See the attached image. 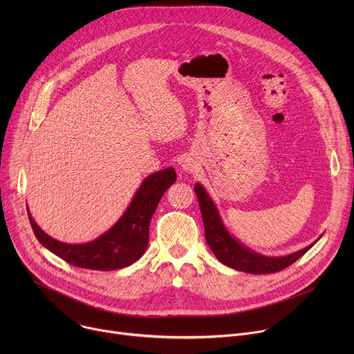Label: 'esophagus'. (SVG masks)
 Masks as SVG:
<instances>
[{
    "mask_svg": "<svg viewBox=\"0 0 354 354\" xmlns=\"http://www.w3.org/2000/svg\"><path fill=\"white\" fill-rule=\"evenodd\" d=\"M182 168H183V171H186V172H193V171L197 168V162H196L194 158L186 157V158L182 161Z\"/></svg>",
    "mask_w": 354,
    "mask_h": 354,
    "instance_id": "esophagus-1",
    "label": "esophagus"
}]
</instances>
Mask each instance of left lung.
Returning a JSON list of instances; mask_svg holds the SVG:
<instances>
[{
    "label": "left lung",
    "instance_id": "left-lung-1",
    "mask_svg": "<svg viewBox=\"0 0 354 354\" xmlns=\"http://www.w3.org/2000/svg\"><path fill=\"white\" fill-rule=\"evenodd\" d=\"M194 192L198 200V206L201 212V217H203L205 224V234H206V242L213 250L216 258L224 263L225 266H230L235 270L252 273V274H266V273H276L295 261H298L302 255L314 246V243L321 238H318L314 243L306 246L298 252H294L291 255L286 257H265L254 252L245 246L242 242H239L234 235L228 232L225 228L221 216L217 210V206L214 201L206 192V189L200 183L194 185Z\"/></svg>",
    "mask_w": 354,
    "mask_h": 354
}]
</instances>
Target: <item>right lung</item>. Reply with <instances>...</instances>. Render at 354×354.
<instances>
[{
	"label": "right lung",
	"mask_w": 354,
	"mask_h": 354,
	"mask_svg": "<svg viewBox=\"0 0 354 354\" xmlns=\"http://www.w3.org/2000/svg\"><path fill=\"white\" fill-rule=\"evenodd\" d=\"M176 180L174 168L148 175L137 189L123 216L96 239L86 243H66L47 235L28 217L37 241L67 263L92 270H115L133 265L148 245V227L167 189Z\"/></svg>",
	"instance_id": "1"
}]
</instances>
